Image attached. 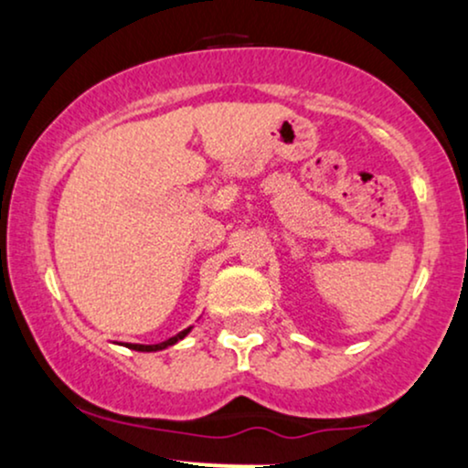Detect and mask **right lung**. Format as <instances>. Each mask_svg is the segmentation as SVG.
Wrapping results in <instances>:
<instances>
[{"mask_svg":"<svg viewBox=\"0 0 468 468\" xmlns=\"http://www.w3.org/2000/svg\"><path fill=\"white\" fill-rule=\"evenodd\" d=\"M191 327H193V325H191ZM191 327H186V330L178 332V335H176V336L166 338V341H163V343H155V346H141V343H130V346H127V347H130V350H136V352H158V350H166V347L176 346V343L182 341V338L189 335Z\"/></svg>","mask_w":468,"mask_h":468,"instance_id":"1","label":"right lung"}]
</instances>
